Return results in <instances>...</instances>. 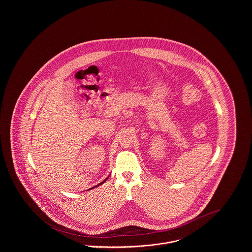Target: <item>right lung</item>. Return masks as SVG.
I'll use <instances>...</instances> for the list:
<instances>
[{"mask_svg": "<svg viewBox=\"0 0 252 252\" xmlns=\"http://www.w3.org/2000/svg\"><path fill=\"white\" fill-rule=\"evenodd\" d=\"M108 178H107V179H106V180H104V181H102V182H101V183H99V184H98V185H96V186H94V187H93V188H92V189H94V188H95V187H98V186H99V185H101V184H102V183H104V182H105V181H107V180H108Z\"/></svg>", "mask_w": 252, "mask_h": 252, "instance_id": "obj_1", "label": "right lung"}]
</instances>
